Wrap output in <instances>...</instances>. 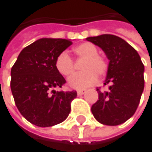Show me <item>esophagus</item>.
<instances>
[{
  "mask_svg": "<svg viewBox=\"0 0 152 152\" xmlns=\"http://www.w3.org/2000/svg\"><path fill=\"white\" fill-rule=\"evenodd\" d=\"M86 93V90H77V95L78 96H82Z\"/></svg>",
  "mask_w": 152,
  "mask_h": 152,
  "instance_id": "1",
  "label": "esophagus"
}]
</instances>
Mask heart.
Segmentation results:
<instances>
[{
  "instance_id": "obj_1",
  "label": "heart",
  "mask_w": 152,
  "mask_h": 152,
  "mask_svg": "<svg viewBox=\"0 0 152 152\" xmlns=\"http://www.w3.org/2000/svg\"><path fill=\"white\" fill-rule=\"evenodd\" d=\"M75 57L83 59L80 66L82 72L68 79V86L75 89H86L94 85L98 75H104L108 68L105 57L97 55V48L90 43H83L73 48ZM56 68L64 77H70L75 72L74 63L66 53L60 54L56 60Z\"/></svg>"
}]
</instances>
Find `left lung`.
Returning a JSON list of instances; mask_svg holds the SVG:
<instances>
[{
	"instance_id": "1",
	"label": "left lung",
	"mask_w": 152,
	"mask_h": 152,
	"mask_svg": "<svg viewBox=\"0 0 152 152\" xmlns=\"http://www.w3.org/2000/svg\"><path fill=\"white\" fill-rule=\"evenodd\" d=\"M100 47L109 60L104 85L97 88L98 100L92 106L95 118L103 125L117 126L130 118L140 104L144 89V66L138 52L122 38L113 34L87 37Z\"/></svg>"
}]
</instances>
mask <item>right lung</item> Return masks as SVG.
Wrapping results in <instances>:
<instances>
[{"mask_svg":"<svg viewBox=\"0 0 152 152\" xmlns=\"http://www.w3.org/2000/svg\"><path fill=\"white\" fill-rule=\"evenodd\" d=\"M70 40L41 38L22 50L11 70V89L20 113L32 124L52 127L65 120L77 91H56L66 79L56 68V60Z\"/></svg>","mask_w":152,"mask_h":152,"instance_id":"obj_1","label":"right lung"}]
</instances>
